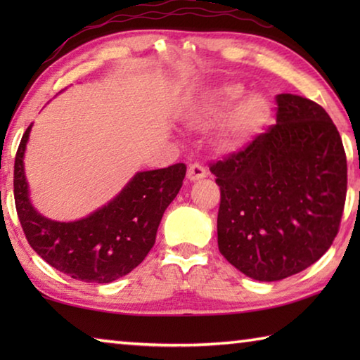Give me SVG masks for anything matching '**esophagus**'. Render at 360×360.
Here are the masks:
<instances>
[{
    "label": "esophagus",
    "mask_w": 360,
    "mask_h": 360,
    "mask_svg": "<svg viewBox=\"0 0 360 360\" xmlns=\"http://www.w3.org/2000/svg\"><path fill=\"white\" fill-rule=\"evenodd\" d=\"M206 176H208V173H206V169L202 165H198V163H193V165H191V167H188V169H187V179L191 181V182L205 179Z\"/></svg>",
    "instance_id": "obj_1"
}]
</instances>
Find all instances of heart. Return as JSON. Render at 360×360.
Masks as SVG:
<instances>
[{
  "label": "heart",
  "mask_w": 360,
  "mask_h": 360,
  "mask_svg": "<svg viewBox=\"0 0 360 360\" xmlns=\"http://www.w3.org/2000/svg\"><path fill=\"white\" fill-rule=\"evenodd\" d=\"M241 82L229 81L210 89L186 112V125L197 131L214 130V146L235 152L248 146L270 122L273 108L264 94L246 95Z\"/></svg>",
  "instance_id": "heart-1"
}]
</instances>
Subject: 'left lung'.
Returning a JSON list of instances; mask_svg holds the SVG:
<instances>
[{
  "mask_svg": "<svg viewBox=\"0 0 360 360\" xmlns=\"http://www.w3.org/2000/svg\"><path fill=\"white\" fill-rule=\"evenodd\" d=\"M276 125L210 169L221 187L219 251L255 281L318 262L338 233L348 168L337 127L318 103L276 96Z\"/></svg>",
  "mask_w": 360,
  "mask_h": 360,
  "instance_id": "1",
  "label": "left lung"
}]
</instances>
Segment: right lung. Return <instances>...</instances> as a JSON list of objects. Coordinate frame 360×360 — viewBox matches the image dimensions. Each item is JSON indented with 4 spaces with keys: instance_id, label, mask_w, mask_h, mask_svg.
<instances>
[{
    "instance_id": "add662e5",
    "label": "right lung",
    "mask_w": 360,
    "mask_h": 360,
    "mask_svg": "<svg viewBox=\"0 0 360 360\" xmlns=\"http://www.w3.org/2000/svg\"><path fill=\"white\" fill-rule=\"evenodd\" d=\"M23 133L14 165V197L22 229L36 254L56 270L85 283L108 284L129 275L154 246L163 212L181 191L184 163L138 172L101 208L77 221L42 216L30 198Z\"/></svg>"
}]
</instances>
